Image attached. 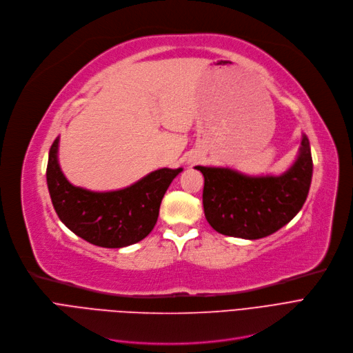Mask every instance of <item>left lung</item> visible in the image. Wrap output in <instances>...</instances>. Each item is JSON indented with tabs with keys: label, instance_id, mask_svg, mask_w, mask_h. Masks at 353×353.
Masks as SVG:
<instances>
[{
	"label": "left lung",
	"instance_id": "left-lung-1",
	"mask_svg": "<svg viewBox=\"0 0 353 353\" xmlns=\"http://www.w3.org/2000/svg\"><path fill=\"white\" fill-rule=\"evenodd\" d=\"M207 221L220 234L244 240L270 236L290 223L307 198L313 161L301 133L299 154L280 175H247L228 166H201Z\"/></svg>",
	"mask_w": 353,
	"mask_h": 353
}]
</instances>
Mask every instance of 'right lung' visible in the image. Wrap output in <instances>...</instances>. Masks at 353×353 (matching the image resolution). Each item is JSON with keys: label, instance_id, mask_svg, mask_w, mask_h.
I'll return each mask as SVG.
<instances>
[{"label": "right lung", "instance_id": "add662e5", "mask_svg": "<svg viewBox=\"0 0 353 353\" xmlns=\"http://www.w3.org/2000/svg\"><path fill=\"white\" fill-rule=\"evenodd\" d=\"M56 138L48 152L47 187L61 223L76 236L105 248H122L143 240L154 230L161 201L182 168H161L132 185L114 191H90L65 178L59 163Z\"/></svg>", "mask_w": 353, "mask_h": 353}]
</instances>
